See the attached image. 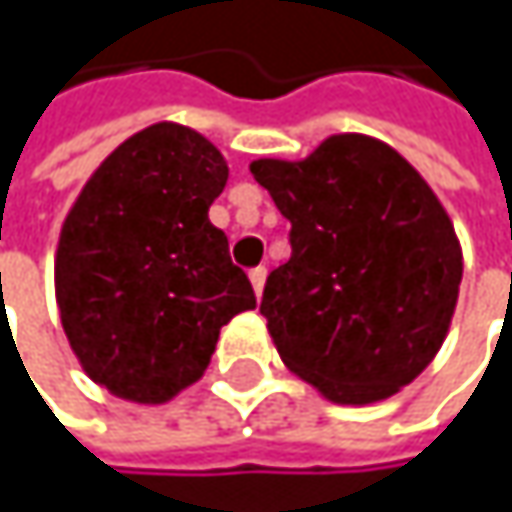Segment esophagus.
<instances>
[{"instance_id": "34e87169", "label": "esophagus", "mask_w": 512, "mask_h": 512, "mask_svg": "<svg viewBox=\"0 0 512 512\" xmlns=\"http://www.w3.org/2000/svg\"><path fill=\"white\" fill-rule=\"evenodd\" d=\"M249 278H252V287H255L257 299L263 296V284H266V266H255L252 272H249Z\"/></svg>"}]
</instances>
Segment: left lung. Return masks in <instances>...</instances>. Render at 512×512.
<instances>
[{"mask_svg": "<svg viewBox=\"0 0 512 512\" xmlns=\"http://www.w3.org/2000/svg\"><path fill=\"white\" fill-rule=\"evenodd\" d=\"M249 168L290 222V257L260 302L281 361L341 406L397 394L436 358L460 296L462 249L442 201L361 133Z\"/></svg>", "mask_w": 512, "mask_h": 512, "instance_id": "obj_1", "label": "left lung"}]
</instances>
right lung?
I'll return each instance as SVG.
<instances>
[{
	"label": "right lung",
	"instance_id": "1",
	"mask_svg": "<svg viewBox=\"0 0 512 512\" xmlns=\"http://www.w3.org/2000/svg\"><path fill=\"white\" fill-rule=\"evenodd\" d=\"M228 162L201 133L162 121L100 162L55 249V302L82 370L130 403H165L210 364L219 329L252 311L207 210Z\"/></svg>",
	"mask_w": 512,
	"mask_h": 512
}]
</instances>
